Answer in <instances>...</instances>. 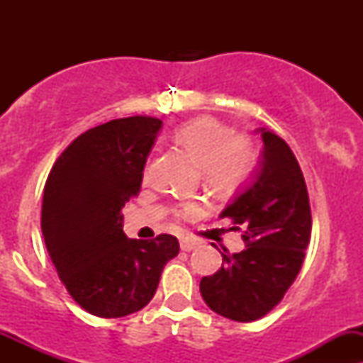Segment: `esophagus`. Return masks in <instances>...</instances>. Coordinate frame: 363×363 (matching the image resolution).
<instances>
[{
  "instance_id": "34e87169",
  "label": "esophagus",
  "mask_w": 363,
  "mask_h": 363,
  "mask_svg": "<svg viewBox=\"0 0 363 363\" xmlns=\"http://www.w3.org/2000/svg\"><path fill=\"white\" fill-rule=\"evenodd\" d=\"M196 246H199V244H196L195 240H189V239H181V250H182V251L189 252V251H193V250H195Z\"/></svg>"
}]
</instances>
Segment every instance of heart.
I'll use <instances>...</instances> for the list:
<instances>
[{"label":"heart","instance_id":"heart-1","mask_svg":"<svg viewBox=\"0 0 363 363\" xmlns=\"http://www.w3.org/2000/svg\"><path fill=\"white\" fill-rule=\"evenodd\" d=\"M172 140L200 167L203 181L219 191H232L247 181L255 168L256 155L244 135L211 117H199L179 126ZM202 211L200 203H186L179 211L182 218Z\"/></svg>","mask_w":363,"mask_h":363}]
</instances>
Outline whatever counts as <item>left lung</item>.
Segmentation results:
<instances>
[{
  "mask_svg": "<svg viewBox=\"0 0 363 363\" xmlns=\"http://www.w3.org/2000/svg\"><path fill=\"white\" fill-rule=\"evenodd\" d=\"M256 131L263 142L258 168L219 214L242 230L246 247L233 255L223 247L221 269L200 281L205 303L242 323L259 320L283 300L298 276L313 226L306 181L290 145L274 131Z\"/></svg>",
  "mask_w": 363,
  "mask_h": 363,
  "instance_id": "obj_1",
  "label": "left lung"
}]
</instances>
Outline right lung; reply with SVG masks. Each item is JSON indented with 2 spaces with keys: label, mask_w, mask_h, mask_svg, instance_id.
Segmentation results:
<instances>
[{
  "label": "right lung",
  "mask_w": 363,
  "mask_h": 363,
  "mask_svg": "<svg viewBox=\"0 0 363 363\" xmlns=\"http://www.w3.org/2000/svg\"><path fill=\"white\" fill-rule=\"evenodd\" d=\"M163 126L155 117L113 119L77 137L47 177L42 233L68 294L87 313L123 318L144 309L179 240L128 239L124 203L142 184V172Z\"/></svg>",
  "instance_id": "right-lung-1"
}]
</instances>
